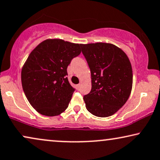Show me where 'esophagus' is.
<instances>
[{
    "label": "esophagus",
    "instance_id": "esophagus-1",
    "mask_svg": "<svg viewBox=\"0 0 160 160\" xmlns=\"http://www.w3.org/2000/svg\"><path fill=\"white\" fill-rule=\"evenodd\" d=\"M80 86H81V84H78L76 85V88H77L78 90H79V88H80Z\"/></svg>",
    "mask_w": 160,
    "mask_h": 160
}]
</instances>
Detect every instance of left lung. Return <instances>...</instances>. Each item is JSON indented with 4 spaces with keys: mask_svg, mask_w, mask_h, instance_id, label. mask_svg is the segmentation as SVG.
<instances>
[{
    "mask_svg": "<svg viewBox=\"0 0 160 160\" xmlns=\"http://www.w3.org/2000/svg\"><path fill=\"white\" fill-rule=\"evenodd\" d=\"M91 72L92 89L84 95L87 109L97 117L115 114L127 101L133 83L129 59L111 43L81 44Z\"/></svg>",
    "mask_w": 160,
    "mask_h": 160,
    "instance_id": "8db88e82",
    "label": "left lung"
}]
</instances>
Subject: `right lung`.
Returning a JSON list of instances; mask_svg holds the SVG:
<instances>
[{
	"label": "right lung",
	"mask_w": 160,
	"mask_h": 160,
	"mask_svg": "<svg viewBox=\"0 0 160 160\" xmlns=\"http://www.w3.org/2000/svg\"><path fill=\"white\" fill-rule=\"evenodd\" d=\"M81 44L61 39H47L30 53L21 71L24 93L41 115L53 117L65 111L74 89L68 82L67 68L81 53Z\"/></svg>",
	"instance_id": "add662e5"
}]
</instances>
